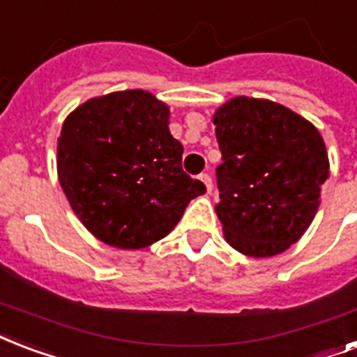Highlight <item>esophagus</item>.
I'll return each mask as SVG.
<instances>
[{"mask_svg": "<svg viewBox=\"0 0 357 357\" xmlns=\"http://www.w3.org/2000/svg\"><path fill=\"white\" fill-rule=\"evenodd\" d=\"M198 179L202 181L204 187H206V190H208V192H211V189H213V183H211V178H209L208 174H200V176H198Z\"/></svg>", "mask_w": 357, "mask_h": 357, "instance_id": "esophagus-1", "label": "esophagus"}]
</instances>
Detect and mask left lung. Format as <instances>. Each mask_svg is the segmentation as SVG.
Masks as SVG:
<instances>
[{
	"mask_svg": "<svg viewBox=\"0 0 357 357\" xmlns=\"http://www.w3.org/2000/svg\"><path fill=\"white\" fill-rule=\"evenodd\" d=\"M221 202L230 247L252 258L281 255L311 227L330 176L322 136L311 121L268 99L234 97L217 108Z\"/></svg>",
	"mask_w": 357,
	"mask_h": 357,
	"instance_id": "left-lung-1",
	"label": "left lung"
}]
</instances>
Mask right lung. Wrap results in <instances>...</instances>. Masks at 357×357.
Listing matches in <instances>:
<instances>
[{
    "instance_id": "right-lung-1",
    "label": "right lung",
    "mask_w": 357,
    "mask_h": 357,
    "mask_svg": "<svg viewBox=\"0 0 357 357\" xmlns=\"http://www.w3.org/2000/svg\"><path fill=\"white\" fill-rule=\"evenodd\" d=\"M170 108L144 89L86 100L58 138V178L70 208L95 238L142 249L172 232L187 204L206 192L181 168Z\"/></svg>"
}]
</instances>
